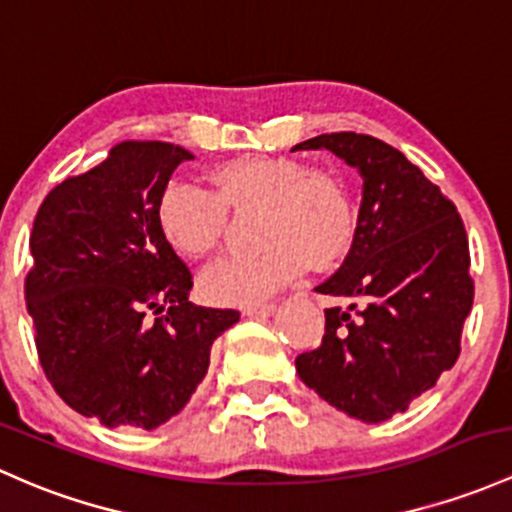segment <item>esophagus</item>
I'll use <instances>...</instances> for the list:
<instances>
[{
  "label": "esophagus",
  "mask_w": 512,
  "mask_h": 512,
  "mask_svg": "<svg viewBox=\"0 0 512 512\" xmlns=\"http://www.w3.org/2000/svg\"><path fill=\"white\" fill-rule=\"evenodd\" d=\"M276 312V302H254V305L244 307V315L249 317H268Z\"/></svg>",
  "instance_id": "34e87169"
}]
</instances>
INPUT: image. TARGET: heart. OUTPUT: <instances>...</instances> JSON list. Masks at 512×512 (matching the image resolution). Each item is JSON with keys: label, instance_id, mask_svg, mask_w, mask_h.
<instances>
[{"label": "heart", "instance_id": "b5f03b06", "mask_svg": "<svg viewBox=\"0 0 512 512\" xmlns=\"http://www.w3.org/2000/svg\"><path fill=\"white\" fill-rule=\"evenodd\" d=\"M214 192L175 183L158 202V227L190 261L212 258L227 234V212L256 217V254L227 261L202 278L217 302L273 295L312 266H332L356 234L354 192L342 173L290 156H239L210 170Z\"/></svg>", "mask_w": 512, "mask_h": 512}]
</instances>
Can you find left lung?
Returning a JSON list of instances; mask_svg holds the SVG:
<instances>
[{
	"label": "left lung",
	"mask_w": 512,
	"mask_h": 512,
	"mask_svg": "<svg viewBox=\"0 0 512 512\" xmlns=\"http://www.w3.org/2000/svg\"><path fill=\"white\" fill-rule=\"evenodd\" d=\"M310 148L359 170L364 197L342 268L315 288L342 305L324 310L322 344L295 368L337 410L383 422L459 359L474 305L469 239L454 202L386 141L339 131L293 151Z\"/></svg>",
	"instance_id": "left-lung-1"
}]
</instances>
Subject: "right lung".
I'll return each mask as SVG.
<instances>
[{
  "mask_svg": "<svg viewBox=\"0 0 512 512\" xmlns=\"http://www.w3.org/2000/svg\"><path fill=\"white\" fill-rule=\"evenodd\" d=\"M192 153L124 141L38 207L26 310L43 373L75 412L153 430L188 405L236 310L188 300L192 276L158 227L173 170ZM156 314V318H148Z\"/></svg>",
  "mask_w": 512,
  "mask_h": 512,
  "instance_id": "1",
  "label": "right lung"
}]
</instances>
